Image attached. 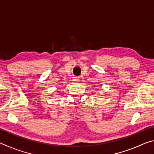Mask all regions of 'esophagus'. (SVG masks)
Listing matches in <instances>:
<instances>
[{
	"label": "esophagus",
	"mask_w": 154,
	"mask_h": 154,
	"mask_svg": "<svg viewBox=\"0 0 154 154\" xmlns=\"http://www.w3.org/2000/svg\"><path fill=\"white\" fill-rule=\"evenodd\" d=\"M79 77H72V81H73L74 82H79Z\"/></svg>",
	"instance_id": "1"
}]
</instances>
